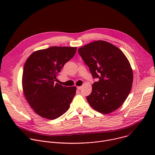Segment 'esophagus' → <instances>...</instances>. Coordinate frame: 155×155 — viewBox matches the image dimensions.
Masks as SVG:
<instances>
[{"label": "esophagus", "mask_w": 155, "mask_h": 155, "mask_svg": "<svg viewBox=\"0 0 155 155\" xmlns=\"http://www.w3.org/2000/svg\"><path fill=\"white\" fill-rule=\"evenodd\" d=\"M77 88L78 90H80L81 89V86H77Z\"/></svg>", "instance_id": "esophagus-1"}]
</instances>
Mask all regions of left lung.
<instances>
[{
	"mask_svg": "<svg viewBox=\"0 0 155 155\" xmlns=\"http://www.w3.org/2000/svg\"><path fill=\"white\" fill-rule=\"evenodd\" d=\"M78 53L94 78L92 92L86 97L96 111L108 114L124 103L130 91L133 72L126 56L109 42L97 40L80 48Z\"/></svg>",
	"mask_w": 155,
	"mask_h": 155,
	"instance_id": "1",
	"label": "left lung"
}]
</instances>
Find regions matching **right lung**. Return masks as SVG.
<instances>
[{
  "mask_svg": "<svg viewBox=\"0 0 155 155\" xmlns=\"http://www.w3.org/2000/svg\"><path fill=\"white\" fill-rule=\"evenodd\" d=\"M76 50L77 47H51L32 53L26 60L22 78L23 93L39 116L54 120L69 108L76 87L63 86L56 81L61 69Z\"/></svg>",
  "mask_w": 155,
  "mask_h": 155,
  "instance_id": "right-lung-1",
  "label": "right lung"
}]
</instances>
